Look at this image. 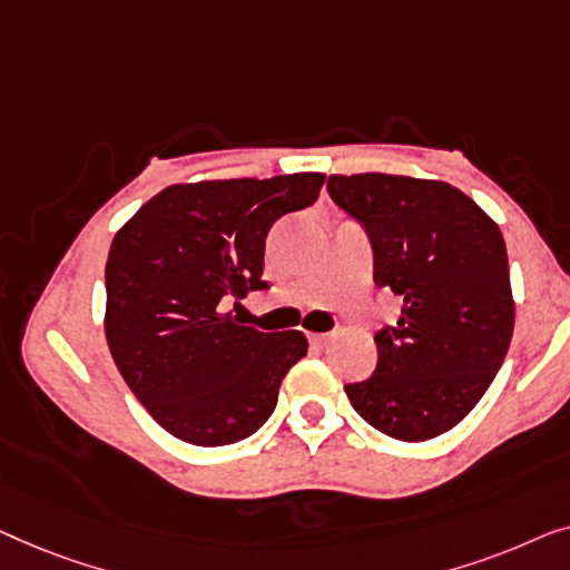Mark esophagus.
<instances>
[{"label":"esophagus","mask_w":570,"mask_h":570,"mask_svg":"<svg viewBox=\"0 0 570 570\" xmlns=\"http://www.w3.org/2000/svg\"><path fill=\"white\" fill-rule=\"evenodd\" d=\"M327 341H331V335H327V333H312L309 335V343H315V346H325Z\"/></svg>","instance_id":"1"}]
</instances>
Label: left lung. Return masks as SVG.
I'll return each instance as SVG.
<instances>
[{
	"label": "left lung",
	"mask_w": 570,
	"mask_h": 570,
	"mask_svg": "<svg viewBox=\"0 0 570 570\" xmlns=\"http://www.w3.org/2000/svg\"><path fill=\"white\" fill-rule=\"evenodd\" d=\"M327 194L368 235L374 284L403 299L397 323L374 333V374L343 390L392 439L444 434L491 387L514 333L499 224L442 180L331 175Z\"/></svg>",
	"instance_id": "8db88e82"
}]
</instances>
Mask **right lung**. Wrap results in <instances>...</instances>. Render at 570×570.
Here are the masks:
<instances>
[{"label":"right lung","instance_id":"obj_1","mask_svg":"<svg viewBox=\"0 0 570 570\" xmlns=\"http://www.w3.org/2000/svg\"><path fill=\"white\" fill-rule=\"evenodd\" d=\"M323 173L170 186L110 245L106 338L118 372L165 431L196 446L255 434L302 356L299 331L239 325L227 304L266 292L263 253L284 214L317 202Z\"/></svg>","mask_w":570,"mask_h":570}]
</instances>
